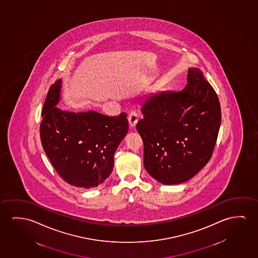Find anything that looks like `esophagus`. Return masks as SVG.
Masks as SVG:
<instances>
[{
  "label": "esophagus",
  "mask_w": 258,
  "mask_h": 258,
  "mask_svg": "<svg viewBox=\"0 0 258 258\" xmlns=\"http://www.w3.org/2000/svg\"><path fill=\"white\" fill-rule=\"evenodd\" d=\"M128 123L131 127H134L137 123H138V120H139V117H138V113L135 112V111H131L128 114Z\"/></svg>",
  "instance_id": "1"
}]
</instances>
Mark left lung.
Instances as JSON below:
<instances>
[{"mask_svg":"<svg viewBox=\"0 0 258 258\" xmlns=\"http://www.w3.org/2000/svg\"><path fill=\"white\" fill-rule=\"evenodd\" d=\"M137 130L144 142V166L163 184H178L209 162L221 124L219 99L199 68L188 69L182 91L149 97Z\"/></svg>","mask_w":258,"mask_h":258,"instance_id":"obj_1","label":"left lung"}]
</instances>
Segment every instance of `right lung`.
Returning <instances> with one entry per match:
<instances>
[{
	"label": "right lung",
	"mask_w": 258,
	"mask_h": 258,
	"mask_svg": "<svg viewBox=\"0 0 258 258\" xmlns=\"http://www.w3.org/2000/svg\"><path fill=\"white\" fill-rule=\"evenodd\" d=\"M62 80L49 88L41 112L40 136L46 155L67 183L93 188L113 168V156L128 131L125 112L109 117L95 111L68 112L56 107Z\"/></svg>",
	"instance_id": "obj_1"
}]
</instances>
